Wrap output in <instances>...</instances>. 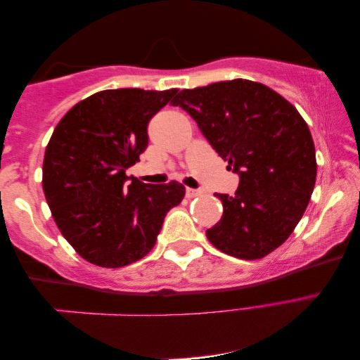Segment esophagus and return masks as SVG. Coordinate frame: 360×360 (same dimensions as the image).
<instances>
[{"label": "esophagus", "instance_id": "34e87169", "mask_svg": "<svg viewBox=\"0 0 360 360\" xmlns=\"http://www.w3.org/2000/svg\"><path fill=\"white\" fill-rule=\"evenodd\" d=\"M201 190H193V188H186V198H196L201 196Z\"/></svg>", "mask_w": 360, "mask_h": 360}]
</instances>
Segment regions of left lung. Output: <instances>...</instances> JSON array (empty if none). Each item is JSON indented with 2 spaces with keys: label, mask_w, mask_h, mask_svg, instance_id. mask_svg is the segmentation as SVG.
<instances>
[{
  "label": "left lung",
  "mask_w": 360,
  "mask_h": 360,
  "mask_svg": "<svg viewBox=\"0 0 360 360\" xmlns=\"http://www.w3.org/2000/svg\"><path fill=\"white\" fill-rule=\"evenodd\" d=\"M172 105L190 113L240 176L234 196L215 194L223 215L207 239L243 260L269 255L293 233L314 190L316 150L306 121L281 94L249 79L184 89Z\"/></svg>",
  "instance_id": "1"
}]
</instances>
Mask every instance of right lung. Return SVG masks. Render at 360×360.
Wrapping results in <instances>:
<instances>
[{"label":"right lung","instance_id":"add662e5","mask_svg":"<svg viewBox=\"0 0 360 360\" xmlns=\"http://www.w3.org/2000/svg\"><path fill=\"white\" fill-rule=\"evenodd\" d=\"M179 89H108L81 100L46 146L43 190L51 214L86 262L122 268L155 247L167 212L179 205V181L146 185L126 169L148 146V122Z\"/></svg>","mask_w":360,"mask_h":360}]
</instances>
